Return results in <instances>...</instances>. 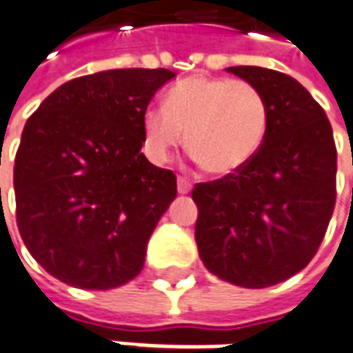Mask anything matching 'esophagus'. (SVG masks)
Returning a JSON list of instances; mask_svg holds the SVG:
<instances>
[{"instance_id":"esophagus-1","label":"esophagus","mask_w":353,"mask_h":353,"mask_svg":"<svg viewBox=\"0 0 353 353\" xmlns=\"http://www.w3.org/2000/svg\"><path fill=\"white\" fill-rule=\"evenodd\" d=\"M191 191V181L185 177H177V193L179 195H187Z\"/></svg>"}]
</instances>
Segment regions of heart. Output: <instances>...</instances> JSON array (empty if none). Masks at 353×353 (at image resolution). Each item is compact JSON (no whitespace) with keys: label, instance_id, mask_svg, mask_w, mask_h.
<instances>
[{"label":"heart","instance_id":"1","mask_svg":"<svg viewBox=\"0 0 353 353\" xmlns=\"http://www.w3.org/2000/svg\"><path fill=\"white\" fill-rule=\"evenodd\" d=\"M268 104L257 86L241 79L195 75L166 92V106H150L143 131L150 154L166 162L185 143L189 154L212 176L245 168L263 145Z\"/></svg>","mask_w":353,"mask_h":353}]
</instances>
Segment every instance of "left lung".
<instances>
[{
  "label": "left lung",
  "mask_w": 353,
  "mask_h": 353,
  "mask_svg": "<svg viewBox=\"0 0 353 353\" xmlns=\"http://www.w3.org/2000/svg\"><path fill=\"white\" fill-rule=\"evenodd\" d=\"M255 85L268 125L253 160L193 187L195 239L205 267L241 288L274 286L315 257L336 203V146L325 110L294 77L228 67Z\"/></svg>",
  "instance_id": "left-lung-1"
}]
</instances>
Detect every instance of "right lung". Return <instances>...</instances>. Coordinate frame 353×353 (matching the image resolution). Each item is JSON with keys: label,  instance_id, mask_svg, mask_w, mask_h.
I'll return each instance as SVG.
<instances>
[{"label": "right lung", "instance_id": "1", "mask_svg": "<svg viewBox=\"0 0 353 353\" xmlns=\"http://www.w3.org/2000/svg\"><path fill=\"white\" fill-rule=\"evenodd\" d=\"M176 73L112 69L67 81L28 117L15 157L17 226L36 263L83 290L143 270L148 237L177 195L141 152L148 102Z\"/></svg>", "mask_w": 353, "mask_h": 353}]
</instances>
